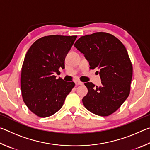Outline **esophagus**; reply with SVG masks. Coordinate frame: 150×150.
Segmentation results:
<instances>
[{"label": "esophagus", "instance_id": "34e87169", "mask_svg": "<svg viewBox=\"0 0 150 150\" xmlns=\"http://www.w3.org/2000/svg\"><path fill=\"white\" fill-rule=\"evenodd\" d=\"M75 83L76 85H81L83 84L82 82H81V81H75Z\"/></svg>", "mask_w": 150, "mask_h": 150}]
</instances>
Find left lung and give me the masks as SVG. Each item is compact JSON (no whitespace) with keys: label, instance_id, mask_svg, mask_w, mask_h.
<instances>
[{"label":"left lung","instance_id":"8db88e82","mask_svg":"<svg viewBox=\"0 0 150 150\" xmlns=\"http://www.w3.org/2000/svg\"><path fill=\"white\" fill-rule=\"evenodd\" d=\"M74 46L84 54L92 69L98 68L101 85L88 82L85 107L95 115L107 116L120 107L130 95L133 67L126 47L115 35L95 32L81 36Z\"/></svg>","mask_w":150,"mask_h":150}]
</instances>
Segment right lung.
Masks as SVG:
<instances>
[{"instance_id":"obj_1","label":"right lung","mask_w":150,"mask_h":150,"mask_svg":"<svg viewBox=\"0 0 150 150\" xmlns=\"http://www.w3.org/2000/svg\"><path fill=\"white\" fill-rule=\"evenodd\" d=\"M77 35H50L40 38L28 50L22 64L20 86L29 110L41 118L54 115L62 107L73 82L56 79L54 73L65 68V58Z\"/></svg>"}]
</instances>
